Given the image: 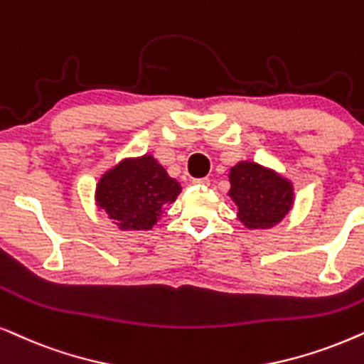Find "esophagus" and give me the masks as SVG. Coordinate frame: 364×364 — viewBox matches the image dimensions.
<instances>
[{
  "label": "esophagus",
  "mask_w": 364,
  "mask_h": 364,
  "mask_svg": "<svg viewBox=\"0 0 364 364\" xmlns=\"http://www.w3.org/2000/svg\"><path fill=\"white\" fill-rule=\"evenodd\" d=\"M192 183H193V186H197V187H209L210 181L207 177H202V178H193Z\"/></svg>",
  "instance_id": "1"
}]
</instances>
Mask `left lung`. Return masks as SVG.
<instances>
[{
    "mask_svg": "<svg viewBox=\"0 0 364 364\" xmlns=\"http://www.w3.org/2000/svg\"><path fill=\"white\" fill-rule=\"evenodd\" d=\"M228 196L237 207L245 229H271L282 223L294 205V183L274 168L240 160L229 171Z\"/></svg>",
    "mask_w": 364,
    "mask_h": 364,
    "instance_id": "8db88e82",
    "label": "left lung"
}]
</instances>
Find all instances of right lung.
<instances>
[{
  "label": "right lung",
  "instance_id": "add662e5",
  "mask_svg": "<svg viewBox=\"0 0 364 364\" xmlns=\"http://www.w3.org/2000/svg\"><path fill=\"white\" fill-rule=\"evenodd\" d=\"M182 186L154 155L122 159L98 177L95 205L120 230H150Z\"/></svg>",
  "mask_w": 364,
  "mask_h": 364
}]
</instances>
